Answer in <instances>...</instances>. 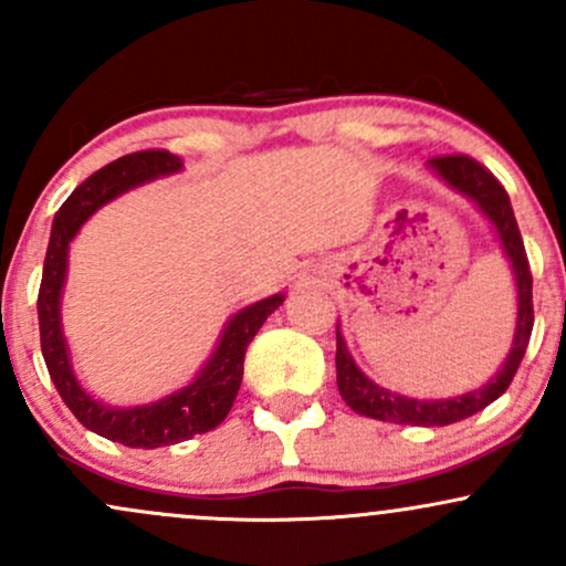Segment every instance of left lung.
I'll return each mask as SVG.
<instances>
[{
  "label": "left lung",
  "instance_id": "obj_1",
  "mask_svg": "<svg viewBox=\"0 0 566 566\" xmlns=\"http://www.w3.org/2000/svg\"><path fill=\"white\" fill-rule=\"evenodd\" d=\"M428 170L444 180L452 191L463 193L479 207V212L490 220L495 229V237L500 242V250L509 258L513 282H516V333H513V343L509 356H505L503 367L497 369L495 378H490L482 388L460 396H450V399H412V396L388 391V388L378 386L361 373L354 356L348 354L346 340H343L340 324H337V391H340L343 401L354 409V412L365 415V418L382 420V423H401V426H450L458 420L471 418L479 409L505 394L511 386L513 375H516L518 365L527 350L530 335H532V274L527 263V252H524L522 233H518L516 218H513V207L505 188L497 184L495 175L484 170L476 159L463 157H437L428 159Z\"/></svg>",
  "mask_w": 566,
  "mask_h": 566
}]
</instances>
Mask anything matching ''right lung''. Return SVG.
<instances>
[{
  "label": "right lung",
  "instance_id": "obj_1",
  "mask_svg": "<svg viewBox=\"0 0 566 566\" xmlns=\"http://www.w3.org/2000/svg\"><path fill=\"white\" fill-rule=\"evenodd\" d=\"M184 170V161L170 151H138L119 157L112 165L90 175L55 212L50 231L48 255H44L42 287H39V335H42V356L50 369L57 394L76 420L97 437L119 441L138 450H157L186 441L197 433H207L226 420L237 399L244 375V350L263 327V322L284 303L282 292L263 301L244 305L226 322L216 350L178 391L161 396L157 401L138 407H108L82 388L71 365L69 343L63 337L61 297L69 274V247L74 237L95 216L103 205L114 201L129 188L151 184Z\"/></svg>",
  "mask_w": 566,
  "mask_h": 566
}]
</instances>
